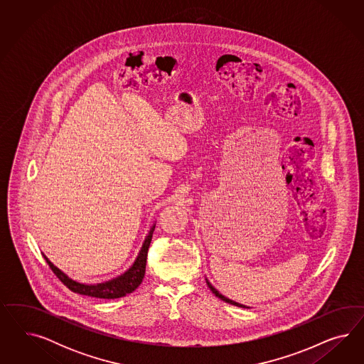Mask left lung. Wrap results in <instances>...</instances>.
Listing matches in <instances>:
<instances>
[{"mask_svg": "<svg viewBox=\"0 0 364 364\" xmlns=\"http://www.w3.org/2000/svg\"><path fill=\"white\" fill-rule=\"evenodd\" d=\"M207 283H208V282H207ZM208 287H210V291H212V292H213V294H215L218 298L221 299L223 301H225V303H230V304H233V306H237V307H242V309L245 307V306H242V304H239V303H236V301H233V300H230V299L225 298V296H223L221 294L218 292V289H215L213 287L210 286V283H208Z\"/></svg>", "mask_w": 364, "mask_h": 364, "instance_id": "obj_1", "label": "left lung"}]
</instances>
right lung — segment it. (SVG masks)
Instances as JSON below:
<instances>
[{"mask_svg": "<svg viewBox=\"0 0 364 364\" xmlns=\"http://www.w3.org/2000/svg\"><path fill=\"white\" fill-rule=\"evenodd\" d=\"M154 230V227L149 232V235L146 236V239L144 242L143 248H141L140 254L137 256L134 264L132 265V268L129 271H127L120 277L113 279L110 282L101 283V284H97V286H85V284L77 283V282L69 279L64 272H61L57 267L52 264L46 259V256H44L45 260H46L48 265L50 267V269L53 271V274L58 277V280L64 286L68 287L72 292H76V294H80V295H85V296H90V298H122V296L133 292L143 282L144 275H145V267H146V256H148V250H149V245H151V242H152Z\"/></svg>", "mask_w": 364, "mask_h": 364, "instance_id": "1", "label": "right lung"}]
</instances>
